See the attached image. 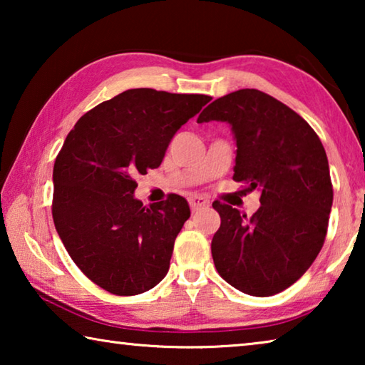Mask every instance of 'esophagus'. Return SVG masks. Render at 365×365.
Listing matches in <instances>:
<instances>
[{
    "label": "esophagus",
    "mask_w": 365,
    "mask_h": 365,
    "mask_svg": "<svg viewBox=\"0 0 365 365\" xmlns=\"http://www.w3.org/2000/svg\"><path fill=\"white\" fill-rule=\"evenodd\" d=\"M188 202H190V207H191V211H193V212L200 211V209L209 207V201L206 200V197H202V196H191L190 200H188Z\"/></svg>",
    "instance_id": "esophagus-1"
}]
</instances>
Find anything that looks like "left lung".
<instances>
[{"label": "left lung", "instance_id": "left-lung-1", "mask_svg": "<svg viewBox=\"0 0 365 365\" xmlns=\"http://www.w3.org/2000/svg\"><path fill=\"white\" fill-rule=\"evenodd\" d=\"M209 120L232 125L233 180L261 191L251 217L212 202L220 215L211 243L215 269L246 294L280 293L301 279L325 242L333 187L322 141L299 114L255 88L212 101L197 117Z\"/></svg>", "mask_w": 365, "mask_h": 365}]
</instances>
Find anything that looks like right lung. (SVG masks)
<instances>
[{
	"instance_id": "1",
	"label": "right lung",
	"mask_w": 365,
	"mask_h": 365,
	"mask_svg": "<svg viewBox=\"0 0 365 365\" xmlns=\"http://www.w3.org/2000/svg\"><path fill=\"white\" fill-rule=\"evenodd\" d=\"M133 88L98 104L67 135L53 169V220L77 267L106 292L145 293L168 274L185 197L143 206L137 177L163 163L183 123L211 101Z\"/></svg>"
}]
</instances>
